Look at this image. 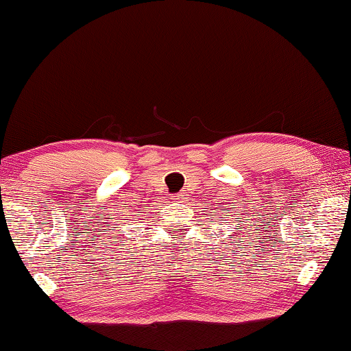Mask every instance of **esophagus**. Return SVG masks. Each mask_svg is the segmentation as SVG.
<instances>
[{"label":"esophagus","instance_id":"34e87169","mask_svg":"<svg viewBox=\"0 0 351 351\" xmlns=\"http://www.w3.org/2000/svg\"><path fill=\"white\" fill-rule=\"evenodd\" d=\"M184 199H186L184 194H176V195H173V200H176V202H184Z\"/></svg>","mask_w":351,"mask_h":351}]
</instances>
